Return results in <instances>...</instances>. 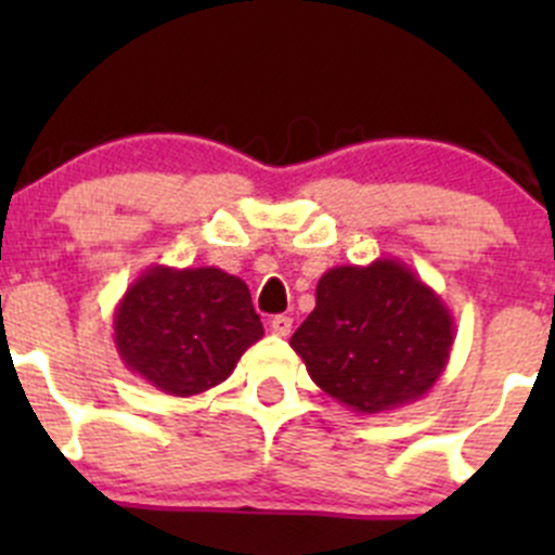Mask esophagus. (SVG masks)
Here are the masks:
<instances>
[{"mask_svg":"<svg viewBox=\"0 0 555 555\" xmlns=\"http://www.w3.org/2000/svg\"><path fill=\"white\" fill-rule=\"evenodd\" d=\"M271 330L276 335H282V338H287V335L293 333V319L284 317V313H279V317L271 319Z\"/></svg>","mask_w":555,"mask_h":555,"instance_id":"esophagus-1","label":"esophagus"}]
</instances>
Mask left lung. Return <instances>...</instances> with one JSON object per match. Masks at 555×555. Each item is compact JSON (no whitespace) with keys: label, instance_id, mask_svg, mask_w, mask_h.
Wrapping results in <instances>:
<instances>
[{"label":"left lung","instance_id":"8db88e82","mask_svg":"<svg viewBox=\"0 0 555 555\" xmlns=\"http://www.w3.org/2000/svg\"><path fill=\"white\" fill-rule=\"evenodd\" d=\"M311 382L357 413L416 402L449 365L453 317L405 262L335 266L289 338Z\"/></svg>","mask_w":555,"mask_h":555}]
</instances>
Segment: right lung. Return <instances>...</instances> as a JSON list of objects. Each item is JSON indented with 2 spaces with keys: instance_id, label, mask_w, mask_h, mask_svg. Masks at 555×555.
Instances as JSON below:
<instances>
[{
  "instance_id": "obj_1",
  "label": "right lung",
  "mask_w": 555,
  "mask_h": 555,
  "mask_svg": "<svg viewBox=\"0 0 555 555\" xmlns=\"http://www.w3.org/2000/svg\"><path fill=\"white\" fill-rule=\"evenodd\" d=\"M112 327L122 365L171 397L222 384L262 338L249 287L215 266L144 268L115 306Z\"/></svg>"
}]
</instances>
